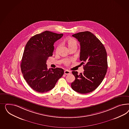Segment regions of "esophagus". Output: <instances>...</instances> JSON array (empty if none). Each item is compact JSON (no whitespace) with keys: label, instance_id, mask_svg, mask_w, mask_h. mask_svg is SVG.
Wrapping results in <instances>:
<instances>
[{"label":"esophagus","instance_id":"esophagus-1","mask_svg":"<svg viewBox=\"0 0 129 129\" xmlns=\"http://www.w3.org/2000/svg\"><path fill=\"white\" fill-rule=\"evenodd\" d=\"M70 72H70V71H69V70H66L64 71V74H70Z\"/></svg>","mask_w":129,"mask_h":129}]
</instances>
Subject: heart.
Segmentation results:
<instances>
[{"instance_id":"heart-1","label":"heart","mask_w":129,"mask_h":129,"mask_svg":"<svg viewBox=\"0 0 129 129\" xmlns=\"http://www.w3.org/2000/svg\"><path fill=\"white\" fill-rule=\"evenodd\" d=\"M66 42L67 44H68V47H69V48L70 49L73 47H77V42L75 39H73V38H68L66 41ZM60 46V45L59 44L56 48V51H58ZM70 62V60L67 59L65 61V64L66 65H68Z\"/></svg>"}]
</instances>
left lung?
Here are the masks:
<instances>
[{
  "label": "left lung",
  "mask_w": 129,
  "mask_h": 129,
  "mask_svg": "<svg viewBox=\"0 0 129 129\" xmlns=\"http://www.w3.org/2000/svg\"><path fill=\"white\" fill-rule=\"evenodd\" d=\"M80 45V60L84 72L78 74L73 71L75 80L71 84L73 90L80 94H87L95 90L106 76L108 68L105 47L98 38L90 31L80 32L72 35Z\"/></svg>",
  "instance_id": "8db88e82"
}]
</instances>
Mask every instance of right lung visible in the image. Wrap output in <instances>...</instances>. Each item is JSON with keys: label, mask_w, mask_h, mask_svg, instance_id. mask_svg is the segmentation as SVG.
Segmentation results:
<instances>
[{"label": "right lung", "mask_w": 129, "mask_h": 129, "mask_svg": "<svg viewBox=\"0 0 129 129\" xmlns=\"http://www.w3.org/2000/svg\"><path fill=\"white\" fill-rule=\"evenodd\" d=\"M63 35L45 31L31 37L28 41L21 63L23 77L33 90L44 93L54 87L64 74L62 69L48 70V58L52 56L54 43Z\"/></svg>", "instance_id": "right-lung-1"}]
</instances>
